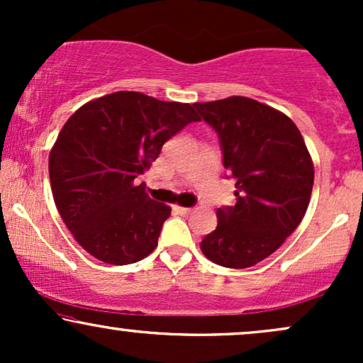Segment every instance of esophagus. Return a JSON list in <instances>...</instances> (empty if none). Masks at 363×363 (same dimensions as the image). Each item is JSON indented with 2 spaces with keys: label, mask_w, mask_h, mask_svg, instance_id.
<instances>
[{
  "label": "esophagus",
  "mask_w": 363,
  "mask_h": 363,
  "mask_svg": "<svg viewBox=\"0 0 363 363\" xmlns=\"http://www.w3.org/2000/svg\"><path fill=\"white\" fill-rule=\"evenodd\" d=\"M174 210H176V213L182 215V216H187L193 213V208H186V206H174Z\"/></svg>",
  "instance_id": "obj_1"
}]
</instances>
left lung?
Wrapping results in <instances>:
<instances>
[{"instance_id":"1","label":"left lung","mask_w":363,"mask_h":363,"mask_svg":"<svg viewBox=\"0 0 363 363\" xmlns=\"http://www.w3.org/2000/svg\"><path fill=\"white\" fill-rule=\"evenodd\" d=\"M215 129L228 179L235 181V205L216 210V228L201 251L225 268H249L285 242L306 215L314 165L294 121L247 97L196 102Z\"/></svg>"}]
</instances>
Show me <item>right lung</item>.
I'll return each instance as SVG.
<instances>
[{
	"label": "right lung",
	"mask_w": 363,
	"mask_h": 363,
	"mask_svg": "<svg viewBox=\"0 0 363 363\" xmlns=\"http://www.w3.org/2000/svg\"><path fill=\"white\" fill-rule=\"evenodd\" d=\"M196 121L189 104L141 91H114L66 121L49 155V177L62 222L86 252L118 266L153 252L170 208L135 179Z\"/></svg>",
	"instance_id": "add662e5"
}]
</instances>
